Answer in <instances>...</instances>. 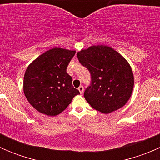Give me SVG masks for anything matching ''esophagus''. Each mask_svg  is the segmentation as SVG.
I'll use <instances>...</instances> for the list:
<instances>
[{
	"mask_svg": "<svg viewBox=\"0 0 160 160\" xmlns=\"http://www.w3.org/2000/svg\"><path fill=\"white\" fill-rule=\"evenodd\" d=\"M78 90H79V91H80V93H81V94L83 93V86H80V87H79Z\"/></svg>",
	"mask_w": 160,
	"mask_h": 160,
	"instance_id": "obj_1",
	"label": "esophagus"
}]
</instances>
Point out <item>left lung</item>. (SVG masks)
<instances>
[{"label": "left lung", "instance_id": "1", "mask_svg": "<svg viewBox=\"0 0 160 160\" xmlns=\"http://www.w3.org/2000/svg\"><path fill=\"white\" fill-rule=\"evenodd\" d=\"M79 62L90 71L91 83L85 99L95 110L109 114L123 107L129 100L134 76L128 61L112 48L92 46L77 52Z\"/></svg>", "mask_w": 160, "mask_h": 160}]
</instances>
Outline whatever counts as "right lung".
<instances>
[{
  "label": "right lung",
  "mask_w": 160,
  "mask_h": 160,
  "mask_svg": "<svg viewBox=\"0 0 160 160\" xmlns=\"http://www.w3.org/2000/svg\"><path fill=\"white\" fill-rule=\"evenodd\" d=\"M75 53L76 51L62 48L51 49L40 55L26 69L24 93L38 112L57 115L68 107L73 97L80 94L67 72V66Z\"/></svg>",
  "instance_id": "add662e5"
}]
</instances>
